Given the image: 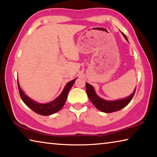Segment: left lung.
Returning <instances> with one entry per match:
<instances>
[{
    "label": "left lung",
    "instance_id": "obj_1",
    "mask_svg": "<svg viewBox=\"0 0 157 157\" xmlns=\"http://www.w3.org/2000/svg\"><path fill=\"white\" fill-rule=\"evenodd\" d=\"M122 34H123L124 38L126 39V40H128L126 35L123 33H122ZM86 88L87 95L88 97V98L90 99V100L92 101L94 106L98 108V110L101 111V112L106 113L115 112V111L121 110L124 107L127 106V105L130 103V101L132 100L136 90L135 88V91L132 93V95H130L127 98L117 101H107L99 98V97L96 95L95 90H94V88L91 86L90 84L86 83Z\"/></svg>",
    "mask_w": 157,
    "mask_h": 157
}]
</instances>
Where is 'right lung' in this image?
<instances>
[{
  "label": "right lung",
  "mask_w": 157,
  "mask_h": 157,
  "mask_svg": "<svg viewBox=\"0 0 157 157\" xmlns=\"http://www.w3.org/2000/svg\"><path fill=\"white\" fill-rule=\"evenodd\" d=\"M75 79L69 82L66 86H65L63 91H62L60 95L56 99H54L53 101L49 102L47 104H39L37 102L34 101L32 99H31L29 98H28L27 96L25 95L23 91L21 90V87L18 82V87L19 90L20 96L22 99V100L23 101L24 103L27 105V106L30 108L31 110L34 112L39 114L41 115H50L52 114L58 112V111L63 107V106L65 104L68 96V93L69 91L71 89V88L72 87L73 84L75 83Z\"/></svg>",
  "instance_id": "obj_1"
}]
</instances>
